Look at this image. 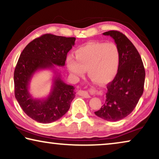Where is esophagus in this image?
Listing matches in <instances>:
<instances>
[{
	"instance_id": "34e87169",
	"label": "esophagus",
	"mask_w": 159,
	"mask_h": 159,
	"mask_svg": "<svg viewBox=\"0 0 159 159\" xmlns=\"http://www.w3.org/2000/svg\"><path fill=\"white\" fill-rule=\"evenodd\" d=\"M79 95H81V96L85 98H90V95L89 94L88 91L86 90H80L79 92Z\"/></svg>"
}]
</instances>
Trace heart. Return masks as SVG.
<instances>
[{
	"label": "heart",
	"instance_id": "b5f03b06",
	"mask_svg": "<svg viewBox=\"0 0 159 159\" xmlns=\"http://www.w3.org/2000/svg\"><path fill=\"white\" fill-rule=\"evenodd\" d=\"M72 56L66 58L69 71L76 77L88 75L98 84L111 82L118 73L121 63L119 48L113 43H89L75 51Z\"/></svg>",
	"mask_w": 159,
	"mask_h": 159
}]
</instances>
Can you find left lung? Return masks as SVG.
I'll list each match as a JSON object with an SVG mask.
<instances>
[{"label":"left lung","instance_id":"8db88e82","mask_svg":"<svg viewBox=\"0 0 159 159\" xmlns=\"http://www.w3.org/2000/svg\"><path fill=\"white\" fill-rule=\"evenodd\" d=\"M114 39L121 53L118 73L107 84L105 103L95 112L110 121L121 120L131 114L144 90L145 71L138 50L125 34L116 30L103 33Z\"/></svg>","mask_w":159,"mask_h":159}]
</instances>
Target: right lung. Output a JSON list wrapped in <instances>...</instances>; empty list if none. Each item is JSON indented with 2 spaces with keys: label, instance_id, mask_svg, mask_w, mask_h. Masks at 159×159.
<instances>
[{
  "label": "right lung",
  "instance_id": "obj_1",
  "mask_svg": "<svg viewBox=\"0 0 159 159\" xmlns=\"http://www.w3.org/2000/svg\"><path fill=\"white\" fill-rule=\"evenodd\" d=\"M75 40L43 34L30 42L19 56L14 74L15 97L24 112L38 122L51 123L61 118L75 98V88L65 83L54 68L64 66ZM45 68L53 69L56 75L51 93L45 99H33L29 92V82L37 70Z\"/></svg>",
  "mask_w": 159,
  "mask_h": 159
}]
</instances>
